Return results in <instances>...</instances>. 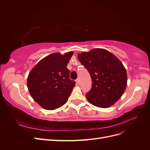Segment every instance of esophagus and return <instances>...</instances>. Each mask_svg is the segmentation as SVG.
I'll return each instance as SVG.
<instances>
[{
    "instance_id": "obj_1",
    "label": "esophagus",
    "mask_w": 150,
    "mask_h": 150,
    "mask_svg": "<svg viewBox=\"0 0 150 150\" xmlns=\"http://www.w3.org/2000/svg\"><path fill=\"white\" fill-rule=\"evenodd\" d=\"M76 83L77 85H79V79H77L76 80Z\"/></svg>"
}]
</instances>
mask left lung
<instances>
[{
    "label": "left lung",
    "instance_id": "obj_1",
    "mask_svg": "<svg viewBox=\"0 0 150 150\" xmlns=\"http://www.w3.org/2000/svg\"><path fill=\"white\" fill-rule=\"evenodd\" d=\"M89 72L92 87L86 94L88 101L99 108L115 104L125 92L127 74L124 66L115 56L104 49H94L78 55Z\"/></svg>",
    "mask_w": 150,
    "mask_h": 150
}]
</instances>
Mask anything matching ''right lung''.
Segmentation results:
<instances>
[{"instance_id": "add662e5", "label": "right lung", "mask_w": 150, "mask_h": 150, "mask_svg": "<svg viewBox=\"0 0 150 150\" xmlns=\"http://www.w3.org/2000/svg\"><path fill=\"white\" fill-rule=\"evenodd\" d=\"M73 54L54 53L40 60L31 70L28 88L35 102L48 110H55L66 103L76 82L69 78L66 67Z\"/></svg>"}]
</instances>
